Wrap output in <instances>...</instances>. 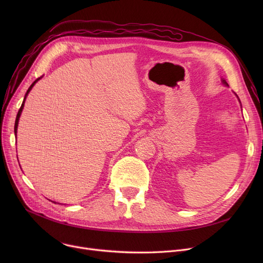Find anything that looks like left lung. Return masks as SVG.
Returning <instances> with one entry per match:
<instances>
[{"instance_id": "8db88e82", "label": "left lung", "mask_w": 263, "mask_h": 263, "mask_svg": "<svg viewBox=\"0 0 263 263\" xmlns=\"http://www.w3.org/2000/svg\"><path fill=\"white\" fill-rule=\"evenodd\" d=\"M222 82H223V84H224V85H226V86H228V84H227V82H226V81H225V80H224V79H222ZM236 96H237V95H236ZM237 97H238V96H237ZM238 99H239V98H238ZM239 101H240V100H239Z\"/></svg>"}]
</instances>
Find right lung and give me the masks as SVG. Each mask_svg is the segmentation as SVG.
Masks as SVG:
<instances>
[{"label":"right lung","mask_w":263,"mask_h":263,"mask_svg":"<svg viewBox=\"0 0 263 263\" xmlns=\"http://www.w3.org/2000/svg\"><path fill=\"white\" fill-rule=\"evenodd\" d=\"M43 78V77H40V78H38L37 80H35L34 82H33V84L29 87V89H27V91H26V93H25V96H24V99H23V102H22V104H21V107H20V109L18 110V114H17V117H16V122H15V135L17 136V129H18V123H19V118H20V116H21V113H22V109H23V107H24V102H25V99H26V97H27V95H29V92L31 91V89L33 88V86L36 84V83Z\"/></svg>","instance_id":"1"}]
</instances>
